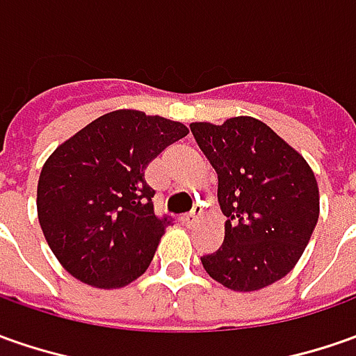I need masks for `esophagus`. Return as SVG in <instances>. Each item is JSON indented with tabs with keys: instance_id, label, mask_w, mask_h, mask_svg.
Returning <instances> with one entry per match:
<instances>
[{
	"instance_id": "1",
	"label": "esophagus",
	"mask_w": 356,
	"mask_h": 356,
	"mask_svg": "<svg viewBox=\"0 0 356 356\" xmlns=\"http://www.w3.org/2000/svg\"><path fill=\"white\" fill-rule=\"evenodd\" d=\"M201 218V209H193L191 213H187V215H183L179 220L185 225V227H191V225H195L197 220Z\"/></svg>"
}]
</instances>
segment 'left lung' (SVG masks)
Returning a JSON list of instances; mask_svg holds the SVG:
<instances>
[{
	"label": "left lung",
	"instance_id": "8db88e82",
	"mask_svg": "<svg viewBox=\"0 0 356 356\" xmlns=\"http://www.w3.org/2000/svg\"><path fill=\"white\" fill-rule=\"evenodd\" d=\"M197 145L218 175L225 242L202 256L207 274L234 291H256L291 272L317 218L312 167L264 122L250 116L191 124Z\"/></svg>",
	"mask_w": 356,
	"mask_h": 356
}]
</instances>
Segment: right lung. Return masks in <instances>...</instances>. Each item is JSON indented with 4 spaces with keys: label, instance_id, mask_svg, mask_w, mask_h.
Wrapping results in <instances>:
<instances>
[{
    "label": "right lung",
    "instance_id": "right-lung-1",
    "mask_svg": "<svg viewBox=\"0 0 356 356\" xmlns=\"http://www.w3.org/2000/svg\"><path fill=\"white\" fill-rule=\"evenodd\" d=\"M181 122L116 110L58 145L43 165L37 213L56 260L94 288H124L149 268L171 216H157L145 167L185 138Z\"/></svg>",
    "mask_w": 356,
    "mask_h": 356
}]
</instances>
